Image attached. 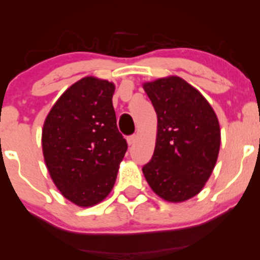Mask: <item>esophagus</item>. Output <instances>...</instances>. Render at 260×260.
Instances as JSON below:
<instances>
[{
  "instance_id": "obj_1",
  "label": "esophagus",
  "mask_w": 260,
  "mask_h": 260,
  "mask_svg": "<svg viewBox=\"0 0 260 260\" xmlns=\"http://www.w3.org/2000/svg\"><path fill=\"white\" fill-rule=\"evenodd\" d=\"M136 140H137V136H136V134H132V136L127 137V143H128V145H134V143H136Z\"/></svg>"
}]
</instances>
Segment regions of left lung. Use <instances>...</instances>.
<instances>
[{
	"label": "left lung",
	"mask_w": 260,
	"mask_h": 260,
	"mask_svg": "<svg viewBox=\"0 0 260 260\" xmlns=\"http://www.w3.org/2000/svg\"><path fill=\"white\" fill-rule=\"evenodd\" d=\"M157 115L151 160L143 166L149 186L168 202L198 194L210 177L220 149V126L205 98L180 77L144 84Z\"/></svg>",
	"instance_id": "obj_1"
}]
</instances>
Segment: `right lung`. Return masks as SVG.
<instances>
[{"mask_svg":"<svg viewBox=\"0 0 260 260\" xmlns=\"http://www.w3.org/2000/svg\"><path fill=\"white\" fill-rule=\"evenodd\" d=\"M113 91L112 83L85 77L61 95L45 120L47 170L59 192L79 207L106 198L127 151L116 124Z\"/></svg>","mask_w":260,"mask_h":260,"instance_id":"1","label":"right lung"}]
</instances>
